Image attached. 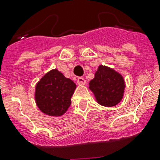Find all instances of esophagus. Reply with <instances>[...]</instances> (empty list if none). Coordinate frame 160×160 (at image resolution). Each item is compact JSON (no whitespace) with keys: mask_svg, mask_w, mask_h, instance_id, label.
<instances>
[{"mask_svg":"<svg viewBox=\"0 0 160 160\" xmlns=\"http://www.w3.org/2000/svg\"><path fill=\"white\" fill-rule=\"evenodd\" d=\"M85 83H86V81H85V80L84 78L80 77L77 79V84L79 85H85Z\"/></svg>","mask_w":160,"mask_h":160,"instance_id":"obj_1","label":"esophagus"}]
</instances>
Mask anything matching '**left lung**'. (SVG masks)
<instances>
[{"mask_svg": "<svg viewBox=\"0 0 160 160\" xmlns=\"http://www.w3.org/2000/svg\"><path fill=\"white\" fill-rule=\"evenodd\" d=\"M89 89L98 104L102 106L112 107L123 100L125 81L123 75L114 69L100 65L94 79L89 83Z\"/></svg>", "mask_w": 160, "mask_h": 160, "instance_id": "8db88e82", "label": "left lung"}]
</instances>
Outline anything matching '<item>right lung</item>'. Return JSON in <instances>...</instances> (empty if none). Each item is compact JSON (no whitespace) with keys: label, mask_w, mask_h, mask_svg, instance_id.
<instances>
[{"label":"right lung","mask_w":160,"mask_h":160,"mask_svg":"<svg viewBox=\"0 0 160 160\" xmlns=\"http://www.w3.org/2000/svg\"><path fill=\"white\" fill-rule=\"evenodd\" d=\"M76 85L57 69L45 74L36 83L35 101L42 113L51 117H60L71 105V97Z\"/></svg>","instance_id":"add662e5"}]
</instances>
